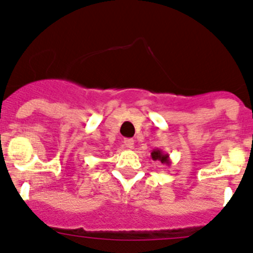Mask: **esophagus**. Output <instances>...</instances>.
<instances>
[{
  "label": "esophagus",
  "instance_id": "obj_1",
  "mask_svg": "<svg viewBox=\"0 0 253 253\" xmlns=\"http://www.w3.org/2000/svg\"><path fill=\"white\" fill-rule=\"evenodd\" d=\"M134 139H126L124 140V146L126 147V149H134Z\"/></svg>",
  "mask_w": 253,
  "mask_h": 253
}]
</instances>
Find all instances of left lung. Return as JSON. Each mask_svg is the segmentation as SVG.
I'll use <instances>...</instances> for the list:
<instances>
[{
  "label": "left lung",
  "instance_id": "8db88e82",
  "mask_svg": "<svg viewBox=\"0 0 253 253\" xmlns=\"http://www.w3.org/2000/svg\"><path fill=\"white\" fill-rule=\"evenodd\" d=\"M151 159L154 160V161H160L161 164L167 165V166H169V165H171L169 155L166 154V152H164L162 150H160V149L152 150V151H151Z\"/></svg>",
  "mask_w": 253,
  "mask_h": 253
}]
</instances>
